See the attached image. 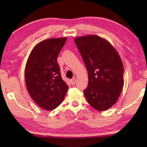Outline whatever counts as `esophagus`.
I'll use <instances>...</instances> for the list:
<instances>
[{
	"label": "esophagus",
	"mask_w": 147,
	"mask_h": 147,
	"mask_svg": "<svg viewBox=\"0 0 147 147\" xmlns=\"http://www.w3.org/2000/svg\"><path fill=\"white\" fill-rule=\"evenodd\" d=\"M76 81H77V79L75 78H74L70 80V83H72V84H73V85H74V84L75 83V82H76Z\"/></svg>",
	"instance_id": "esophagus-1"
}]
</instances>
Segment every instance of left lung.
<instances>
[{"label":"left lung","mask_w":147,"mask_h":147,"mask_svg":"<svg viewBox=\"0 0 147 147\" xmlns=\"http://www.w3.org/2000/svg\"><path fill=\"white\" fill-rule=\"evenodd\" d=\"M74 41L88 74L83 91L86 100L97 110H108L117 102L124 85L121 57L109 42L97 35L78 37Z\"/></svg>","instance_id":"8db88e82"}]
</instances>
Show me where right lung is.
<instances>
[{"label": "right lung", "instance_id": "obj_1", "mask_svg": "<svg viewBox=\"0 0 147 147\" xmlns=\"http://www.w3.org/2000/svg\"><path fill=\"white\" fill-rule=\"evenodd\" d=\"M66 40V37L49 38L38 43L26 63L24 77L27 90L32 100L44 110L57 108L69 89L57 63Z\"/></svg>", "mask_w": 147, "mask_h": 147}]
</instances>
